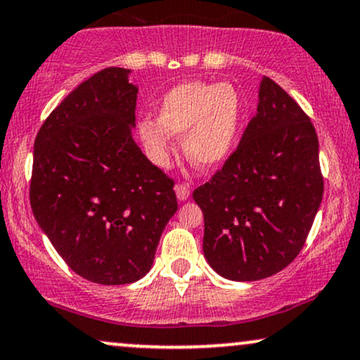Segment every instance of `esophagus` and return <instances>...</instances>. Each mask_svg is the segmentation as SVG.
I'll list each match as a JSON object with an SVG mask.
<instances>
[{"label":"esophagus","mask_w":360,"mask_h":360,"mask_svg":"<svg viewBox=\"0 0 360 360\" xmlns=\"http://www.w3.org/2000/svg\"><path fill=\"white\" fill-rule=\"evenodd\" d=\"M174 189H176L177 200H179V201H186L189 198V194H191V189H189V186H186L183 183L176 184Z\"/></svg>","instance_id":"obj_1"}]
</instances>
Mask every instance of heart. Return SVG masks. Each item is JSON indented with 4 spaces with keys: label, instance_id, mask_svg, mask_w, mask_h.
<instances>
[{
    "label": "heart",
    "instance_id": "heart-1",
    "mask_svg": "<svg viewBox=\"0 0 360 360\" xmlns=\"http://www.w3.org/2000/svg\"><path fill=\"white\" fill-rule=\"evenodd\" d=\"M243 117V101L229 82L186 81L164 94L159 118L142 120L139 134L148 155L166 164L171 135H184V154L194 166L214 167L230 155Z\"/></svg>",
    "mask_w": 360,
    "mask_h": 360
}]
</instances>
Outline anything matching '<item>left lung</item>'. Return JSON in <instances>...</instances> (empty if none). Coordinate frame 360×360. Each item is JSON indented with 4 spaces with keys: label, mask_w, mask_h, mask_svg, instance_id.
I'll return each mask as SVG.
<instances>
[{
    "label": "left lung",
    "mask_w": 360,
    "mask_h": 360,
    "mask_svg": "<svg viewBox=\"0 0 360 360\" xmlns=\"http://www.w3.org/2000/svg\"><path fill=\"white\" fill-rule=\"evenodd\" d=\"M323 196L318 137L291 96L264 76L257 113L193 198L205 217L203 252L232 281L269 278L303 249Z\"/></svg>",
    "instance_id": "left-lung-1"
}]
</instances>
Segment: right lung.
Here are the masks:
<instances>
[{
  "label": "right lung",
  "instance_id": "obj_1",
  "mask_svg": "<svg viewBox=\"0 0 360 360\" xmlns=\"http://www.w3.org/2000/svg\"><path fill=\"white\" fill-rule=\"evenodd\" d=\"M106 68L49 115L34 147L32 212L53 249L91 283H135L177 212L174 181L131 139L137 86Z\"/></svg>",
  "mask_w": 360,
  "mask_h": 360
}]
</instances>
